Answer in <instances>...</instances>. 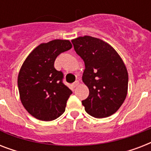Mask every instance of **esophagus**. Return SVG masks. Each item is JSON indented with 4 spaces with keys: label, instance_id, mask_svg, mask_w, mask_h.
<instances>
[{
    "label": "esophagus",
    "instance_id": "obj_1",
    "mask_svg": "<svg viewBox=\"0 0 151 151\" xmlns=\"http://www.w3.org/2000/svg\"><path fill=\"white\" fill-rule=\"evenodd\" d=\"M73 87H74V88L78 87V85H79V81H75V82L73 84Z\"/></svg>",
    "mask_w": 151,
    "mask_h": 151
}]
</instances>
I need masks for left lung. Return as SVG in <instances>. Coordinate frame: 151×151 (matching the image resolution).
<instances>
[{
  "mask_svg": "<svg viewBox=\"0 0 151 151\" xmlns=\"http://www.w3.org/2000/svg\"><path fill=\"white\" fill-rule=\"evenodd\" d=\"M74 50L84 60L83 82L89 95L82 101L85 111L96 118L114 114L124 103L128 92L126 66L112 46L90 36L72 40Z\"/></svg>",
  "mask_w": 151,
  "mask_h": 151,
  "instance_id": "1",
  "label": "left lung"
}]
</instances>
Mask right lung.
<instances>
[{
  "label": "right lung",
  "instance_id": "obj_1",
  "mask_svg": "<svg viewBox=\"0 0 151 151\" xmlns=\"http://www.w3.org/2000/svg\"><path fill=\"white\" fill-rule=\"evenodd\" d=\"M72 48L68 40H53L34 48L18 75L20 100L29 114L41 121L56 119L65 111L72 91L63 83V73L54 67L62 52Z\"/></svg>",
  "mask_w": 151,
  "mask_h": 151
}]
</instances>
